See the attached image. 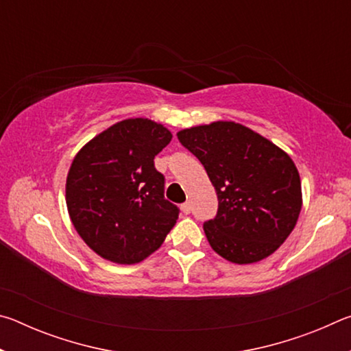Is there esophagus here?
I'll list each match as a JSON object with an SVG mask.
<instances>
[{
  "instance_id": "obj_1",
  "label": "esophagus",
  "mask_w": 351,
  "mask_h": 351,
  "mask_svg": "<svg viewBox=\"0 0 351 351\" xmlns=\"http://www.w3.org/2000/svg\"><path fill=\"white\" fill-rule=\"evenodd\" d=\"M181 210H182V212L186 213V215H187V213L192 212V204H190L189 201H187V203H184V204L181 206Z\"/></svg>"
}]
</instances>
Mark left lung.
Segmentation results:
<instances>
[{"label":"left lung","mask_w":351,"mask_h":351,"mask_svg":"<svg viewBox=\"0 0 351 351\" xmlns=\"http://www.w3.org/2000/svg\"><path fill=\"white\" fill-rule=\"evenodd\" d=\"M178 139L199 159L215 187L217 217L203 226L213 251L237 265L276 252L302 209L300 176L288 153L228 121L181 130Z\"/></svg>","instance_id":"left-lung-1"}]
</instances>
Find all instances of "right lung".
Wrapping results in <instances>:
<instances>
[{"label":"right lung","mask_w":351,"mask_h":351,"mask_svg":"<svg viewBox=\"0 0 351 351\" xmlns=\"http://www.w3.org/2000/svg\"><path fill=\"white\" fill-rule=\"evenodd\" d=\"M171 133L150 119H125L75 154L66 178V206L82 240L105 260L139 263L162 245L180 209L164 198L154 156Z\"/></svg>","instance_id":"right-lung-1"}]
</instances>
